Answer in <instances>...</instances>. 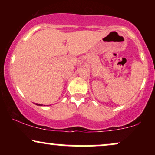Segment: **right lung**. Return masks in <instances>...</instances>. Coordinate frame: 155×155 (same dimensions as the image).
Segmentation results:
<instances>
[{
  "instance_id": "add662e5",
  "label": "right lung",
  "mask_w": 155,
  "mask_h": 155,
  "mask_svg": "<svg viewBox=\"0 0 155 155\" xmlns=\"http://www.w3.org/2000/svg\"><path fill=\"white\" fill-rule=\"evenodd\" d=\"M36 104L37 106H43V105H42V104Z\"/></svg>"
}]
</instances>
